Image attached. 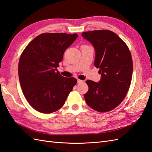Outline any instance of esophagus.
I'll return each instance as SVG.
<instances>
[{"label": "esophagus", "mask_w": 152, "mask_h": 152, "mask_svg": "<svg viewBox=\"0 0 152 152\" xmlns=\"http://www.w3.org/2000/svg\"><path fill=\"white\" fill-rule=\"evenodd\" d=\"M77 83H83V81L81 80H79V79H77Z\"/></svg>", "instance_id": "34e87169"}]
</instances>
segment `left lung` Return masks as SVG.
Here are the masks:
<instances>
[{
  "label": "left lung",
  "mask_w": 152,
  "mask_h": 152,
  "mask_svg": "<svg viewBox=\"0 0 152 152\" xmlns=\"http://www.w3.org/2000/svg\"><path fill=\"white\" fill-rule=\"evenodd\" d=\"M95 50L94 64L99 69L98 82L88 80L85 100L89 107L98 112H108L121 103L131 83L133 61L126 44L110 30H94L82 34Z\"/></svg>",
  "instance_id": "1"
}]
</instances>
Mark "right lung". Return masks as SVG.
Segmentation results:
<instances>
[{"instance_id": "add662e5", "label": "right lung", "mask_w": 152, "mask_h": 152, "mask_svg": "<svg viewBox=\"0 0 152 152\" xmlns=\"http://www.w3.org/2000/svg\"><path fill=\"white\" fill-rule=\"evenodd\" d=\"M77 34L48 33L39 35L27 45L19 62V78L28 102L43 113H51L64 105L77 83L74 77L60 75L59 66L65 50Z\"/></svg>"}]
</instances>
